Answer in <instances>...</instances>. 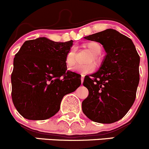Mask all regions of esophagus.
<instances>
[{
	"label": "esophagus",
	"mask_w": 149,
	"mask_h": 149,
	"mask_svg": "<svg viewBox=\"0 0 149 149\" xmlns=\"http://www.w3.org/2000/svg\"><path fill=\"white\" fill-rule=\"evenodd\" d=\"M84 79V75H81V83H83Z\"/></svg>",
	"instance_id": "obj_1"
}]
</instances>
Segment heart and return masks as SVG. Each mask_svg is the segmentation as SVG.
Returning a JSON list of instances; mask_svg holds the SVG:
<instances>
[{
    "label": "heart",
    "instance_id": "obj_1",
    "mask_svg": "<svg viewBox=\"0 0 149 149\" xmlns=\"http://www.w3.org/2000/svg\"><path fill=\"white\" fill-rule=\"evenodd\" d=\"M85 46L92 53V55L90 57L88 61L89 62L94 61L96 64H100L101 60H100L99 55L101 53L102 50L101 45L97 42H90L86 43ZM65 63L68 68L73 67L76 63V49L75 47H72L67 53L65 58ZM94 69H95V65L94 63H91L86 64V65H77L73 69V70L75 72H77V73L86 74V73H92Z\"/></svg>",
    "mask_w": 149,
    "mask_h": 149
}]
</instances>
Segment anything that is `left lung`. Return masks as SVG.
I'll return each mask as SVG.
<instances>
[{"label": "left lung", "mask_w": 149, "mask_h": 149, "mask_svg": "<svg viewBox=\"0 0 149 149\" xmlns=\"http://www.w3.org/2000/svg\"><path fill=\"white\" fill-rule=\"evenodd\" d=\"M84 38L102 45L107 55L98 71L84 78L88 96L82 102V110L94 122L115 123L127 114L136 100L140 57L132 40L115 29Z\"/></svg>", "instance_id": "obj_1"}]
</instances>
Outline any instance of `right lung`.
<instances>
[{"label":"right lung","mask_w":149,"mask_h":149,"mask_svg":"<svg viewBox=\"0 0 149 149\" xmlns=\"http://www.w3.org/2000/svg\"><path fill=\"white\" fill-rule=\"evenodd\" d=\"M73 40L60 42L46 37L27 40L15 55L11 97L28 120H43L59 111L63 97L81 85V76L67 70L65 58Z\"/></svg>","instance_id":"obj_1"}]
</instances>
